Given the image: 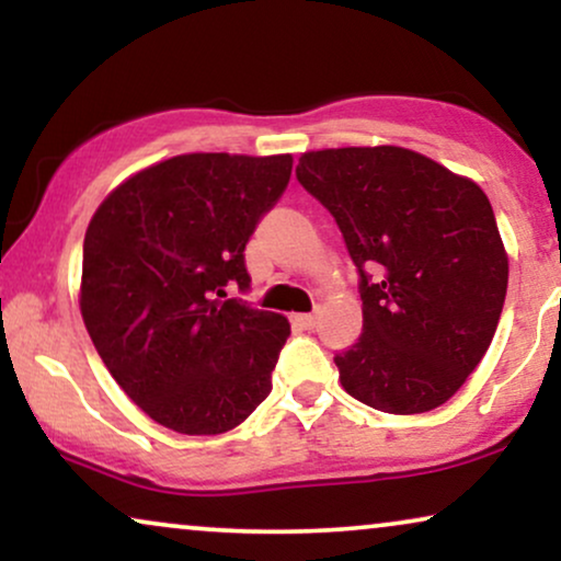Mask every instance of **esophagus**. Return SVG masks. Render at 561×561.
Masks as SVG:
<instances>
[{"mask_svg": "<svg viewBox=\"0 0 561 561\" xmlns=\"http://www.w3.org/2000/svg\"><path fill=\"white\" fill-rule=\"evenodd\" d=\"M293 323L302 331H312L318 325V316L316 312H302V316H293Z\"/></svg>", "mask_w": 561, "mask_h": 561, "instance_id": "obj_1", "label": "esophagus"}]
</instances>
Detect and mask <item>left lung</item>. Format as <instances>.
<instances>
[{
    "label": "left lung",
    "mask_w": 561,
    "mask_h": 561,
    "mask_svg": "<svg viewBox=\"0 0 561 561\" xmlns=\"http://www.w3.org/2000/svg\"><path fill=\"white\" fill-rule=\"evenodd\" d=\"M295 174L358 268L364 328L333 358L343 390L394 415L444 405L482 362L505 302L507 253L488 194L398 146L310 151Z\"/></svg>",
    "instance_id": "8db88e82"
}]
</instances>
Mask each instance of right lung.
<instances>
[{
    "mask_svg": "<svg viewBox=\"0 0 561 561\" xmlns=\"http://www.w3.org/2000/svg\"><path fill=\"white\" fill-rule=\"evenodd\" d=\"M293 174V156L184 153L125 179L84 236L81 318L125 394L186 436L241 425L272 392L285 316L249 289L245 243Z\"/></svg>",
    "mask_w": 561,
    "mask_h": 561,
    "instance_id": "right-lung-1",
    "label": "right lung"
}]
</instances>
